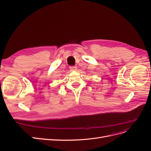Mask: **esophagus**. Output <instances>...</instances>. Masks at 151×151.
Listing matches in <instances>:
<instances>
[{"instance_id": "obj_1", "label": "esophagus", "mask_w": 151, "mask_h": 151, "mask_svg": "<svg viewBox=\"0 0 151 151\" xmlns=\"http://www.w3.org/2000/svg\"><path fill=\"white\" fill-rule=\"evenodd\" d=\"M70 69L72 71H74V70H77V67L76 66H70Z\"/></svg>"}]
</instances>
